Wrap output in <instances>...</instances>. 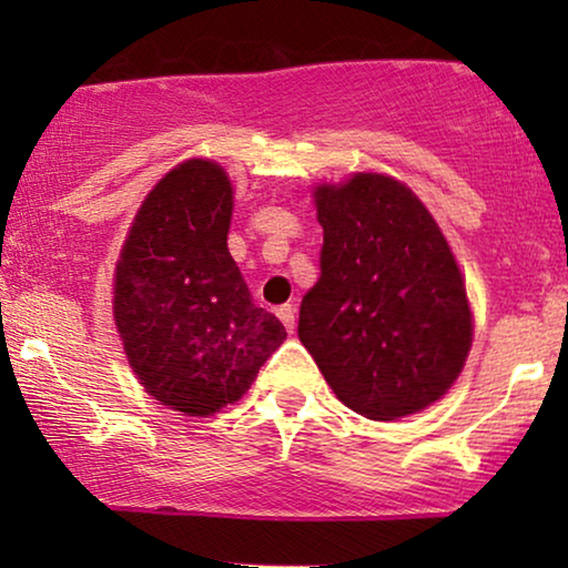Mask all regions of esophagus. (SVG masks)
<instances>
[{"label":"esophagus","instance_id":"1","mask_svg":"<svg viewBox=\"0 0 568 568\" xmlns=\"http://www.w3.org/2000/svg\"><path fill=\"white\" fill-rule=\"evenodd\" d=\"M276 315H278V321L284 323V328L292 333L294 331V307L292 305H282V307L276 310Z\"/></svg>","mask_w":568,"mask_h":568}]
</instances>
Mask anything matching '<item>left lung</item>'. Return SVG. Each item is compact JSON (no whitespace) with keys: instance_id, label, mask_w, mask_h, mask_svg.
<instances>
[{"instance_id":"8db88e82","label":"left lung","mask_w":568,"mask_h":568,"mask_svg":"<svg viewBox=\"0 0 568 568\" xmlns=\"http://www.w3.org/2000/svg\"><path fill=\"white\" fill-rule=\"evenodd\" d=\"M321 276L300 341L336 398L393 422L449 390L470 352L465 284L437 222L406 185L359 173L315 191Z\"/></svg>"}]
</instances>
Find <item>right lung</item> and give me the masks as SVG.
<instances>
[{
	"mask_svg": "<svg viewBox=\"0 0 568 568\" xmlns=\"http://www.w3.org/2000/svg\"><path fill=\"white\" fill-rule=\"evenodd\" d=\"M230 216L224 170L183 162L144 199L115 266L113 315L131 369L154 400L189 416L243 398L286 338L232 261Z\"/></svg>",
	"mask_w": 568,
	"mask_h": 568,
	"instance_id": "right-lung-1",
	"label": "right lung"
}]
</instances>
